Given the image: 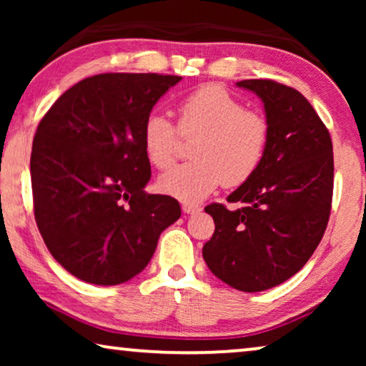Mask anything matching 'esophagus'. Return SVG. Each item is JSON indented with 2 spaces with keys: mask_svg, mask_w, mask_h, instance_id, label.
I'll return each instance as SVG.
<instances>
[{
  "mask_svg": "<svg viewBox=\"0 0 366 366\" xmlns=\"http://www.w3.org/2000/svg\"><path fill=\"white\" fill-rule=\"evenodd\" d=\"M183 212L187 214H194L202 212V207H198V204H193V203H183Z\"/></svg>",
  "mask_w": 366,
  "mask_h": 366,
  "instance_id": "obj_1",
  "label": "esophagus"
}]
</instances>
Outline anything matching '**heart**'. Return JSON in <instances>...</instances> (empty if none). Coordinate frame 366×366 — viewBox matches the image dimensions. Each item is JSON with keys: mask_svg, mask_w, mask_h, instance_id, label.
<instances>
[{"mask_svg": "<svg viewBox=\"0 0 366 366\" xmlns=\"http://www.w3.org/2000/svg\"><path fill=\"white\" fill-rule=\"evenodd\" d=\"M177 112L179 132L198 137L192 148L193 162L159 177L163 193L183 202H199L222 183L239 187L253 177L269 138V124L262 113L244 108L242 99L219 84L193 89L179 99ZM178 128L163 113H149L144 119V153L159 169L174 162Z\"/></svg>", "mask_w": 366, "mask_h": 366, "instance_id": "obj_1", "label": "heart"}]
</instances>
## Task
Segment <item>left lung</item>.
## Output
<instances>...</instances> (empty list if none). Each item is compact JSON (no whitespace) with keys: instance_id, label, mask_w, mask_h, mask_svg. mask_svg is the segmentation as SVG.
Instances as JSON below:
<instances>
[{"instance_id":"8db88e82","label":"left lung","mask_w":366,"mask_h":366,"mask_svg":"<svg viewBox=\"0 0 366 366\" xmlns=\"http://www.w3.org/2000/svg\"><path fill=\"white\" fill-rule=\"evenodd\" d=\"M238 88L262 99L268 147L257 172L213 203L214 233L203 258L214 277L239 292H263L305 267L327 229L333 197V147L327 127L297 89L272 79H243Z\"/></svg>"}]
</instances>
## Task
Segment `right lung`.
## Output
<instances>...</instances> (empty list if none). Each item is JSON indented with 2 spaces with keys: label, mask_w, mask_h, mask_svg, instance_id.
I'll return each instance as SVG.
<instances>
[{
  "label": "right lung",
  "mask_w": 366,
  "mask_h": 366,
  "mask_svg": "<svg viewBox=\"0 0 366 366\" xmlns=\"http://www.w3.org/2000/svg\"><path fill=\"white\" fill-rule=\"evenodd\" d=\"M182 76L103 73L59 97L31 149L34 219L49 253L86 283L128 282L152 259L163 229L182 217L152 178L143 123Z\"/></svg>",
  "instance_id": "obj_1"
}]
</instances>
